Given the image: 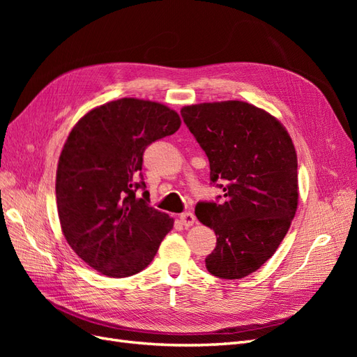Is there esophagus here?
Instances as JSON below:
<instances>
[{
    "label": "esophagus",
    "instance_id": "1",
    "mask_svg": "<svg viewBox=\"0 0 357 357\" xmlns=\"http://www.w3.org/2000/svg\"><path fill=\"white\" fill-rule=\"evenodd\" d=\"M195 214L193 213H183L180 214V222L181 225L185 226V228H189V226H192L193 223H195Z\"/></svg>",
    "mask_w": 357,
    "mask_h": 357
}]
</instances>
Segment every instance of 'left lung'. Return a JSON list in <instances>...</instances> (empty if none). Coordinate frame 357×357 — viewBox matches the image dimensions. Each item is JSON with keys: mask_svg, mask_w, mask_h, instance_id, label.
I'll return each mask as SVG.
<instances>
[{"mask_svg": "<svg viewBox=\"0 0 357 357\" xmlns=\"http://www.w3.org/2000/svg\"><path fill=\"white\" fill-rule=\"evenodd\" d=\"M181 117L208 158L211 185L223 189L195 207L218 236L205 266L219 278H243L275 253L295 218L294 143L274 116L243 101L188 105Z\"/></svg>", "mask_w": 357, "mask_h": 357, "instance_id": "8db88e82", "label": "left lung"}]
</instances>
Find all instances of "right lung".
<instances>
[{
    "label": "right lung",
    "instance_id": "obj_1",
    "mask_svg": "<svg viewBox=\"0 0 357 357\" xmlns=\"http://www.w3.org/2000/svg\"><path fill=\"white\" fill-rule=\"evenodd\" d=\"M180 123L164 104L122 98L91 110L70 132L56 171L59 222L75 255L98 273L143 271L171 231L169 215L149 205L142 169L144 150Z\"/></svg>",
    "mask_w": 357,
    "mask_h": 357
}]
</instances>
